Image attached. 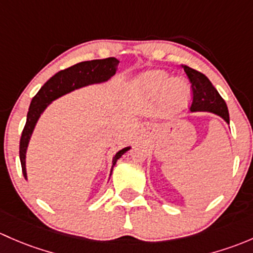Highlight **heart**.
<instances>
[{"label":"heart","instance_id":"obj_1","mask_svg":"<svg viewBox=\"0 0 253 253\" xmlns=\"http://www.w3.org/2000/svg\"><path fill=\"white\" fill-rule=\"evenodd\" d=\"M135 87L148 96L162 93L163 103L173 113L186 107L191 95V87L181 78L171 79L165 70H148L134 82Z\"/></svg>","mask_w":253,"mask_h":253}]
</instances>
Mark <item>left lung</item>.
I'll return each instance as SVG.
<instances>
[{"instance_id": "obj_1", "label": "left lung", "mask_w": 253, "mask_h": 253, "mask_svg": "<svg viewBox=\"0 0 253 253\" xmlns=\"http://www.w3.org/2000/svg\"><path fill=\"white\" fill-rule=\"evenodd\" d=\"M192 87L191 112H211L223 118L229 124V111L225 101L219 95L207 77L197 70L183 67Z\"/></svg>"}]
</instances>
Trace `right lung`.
<instances>
[{
  "label": "right lung",
  "instance_id": "obj_1",
  "mask_svg": "<svg viewBox=\"0 0 253 253\" xmlns=\"http://www.w3.org/2000/svg\"><path fill=\"white\" fill-rule=\"evenodd\" d=\"M118 64L119 61L114 57L80 62V63L74 64V66L54 74L51 79H48L43 84V86L39 90V92L34 96L33 100H31L29 112H28L27 116V123H25L24 129H23L19 144V157L25 180L28 179L27 168H25L28 145H29L31 134H33L36 123H38L42 112L47 108V106L52 101L66 95V93L72 92L77 88L87 86V85L107 82L116 74L117 69H118ZM129 150L130 147H124L123 150L118 151L114 155L113 161H112L111 174L117 161Z\"/></svg>",
  "mask_w": 253,
  "mask_h": 253
}]
</instances>
